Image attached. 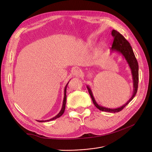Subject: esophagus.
Returning <instances> with one entry per match:
<instances>
[{"label":"esophagus","instance_id":"1","mask_svg":"<svg viewBox=\"0 0 152 152\" xmlns=\"http://www.w3.org/2000/svg\"><path fill=\"white\" fill-rule=\"evenodd\" d=\"M73 75L76 76V77H79L81 76V71L78 69H75L73 71Z\"/></svg>","mask_w":152,"mask_h":152}]
</instances>
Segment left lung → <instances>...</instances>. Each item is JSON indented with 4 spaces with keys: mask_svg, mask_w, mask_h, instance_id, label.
Listing matches in <instances>:
<instances>
[{
    "mask_svg": "<svg viewBox=\"0 0 152 152\" xmlns=\"http://www.w3.org/2000/svg\"><path fill=\"white\" fill-rule=\"evenodd\" d=\"M111 36L113 37V42L112 44V47H111V50H115L119 52H120L124 56L125 59L127 60V62L128 63L131 69L133 81H134V88L132 96L125 105H124L121 107L115 108V109L107 108L102 107L97 104L93 97L91 89L88 86H87V88L88 89L89 93L91 95L94 105L99 110L102 111H108V112L117 113L121 111L127 104H128V103L135 96V94H136L137 92L138 84H139V65H138L137 60L135 57V55L132 49V47L131 46L129 42L125 39V37L121 34L119 33L118 31L115 29L113 30L112 32H111Z\"/></svg>",
    "mask_w": 152,
    "mask_h": 152,
    "instance_id": "left-lung-1",
    "label": "left lung"
}]
</instances>
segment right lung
I'll return each instance as SVG.
<instances>
[{
    "label": "right lung",
    "instance_id": "right-lung-1",
    "mask_svg": "<svg viewBox=\"0 0 152 152\" xmlns=\"http://www.w3.org/2000/svg\"><path fill=\"white\" fill-rule=\"evenodd\" d=\"M68 84L66 85L65 87V91H64V99H63V106H62V108L61 110V111H60V113L56 116H55L54 118L49 119V120H47V121H38L39 122H45V121H52V120H53V119H55L57 118H60L64 113V111H65V105H66V87H67V86H68Z\"/></svg>",
    "mask_w": 152,
    "mask_h": 152
}]
</instances>
